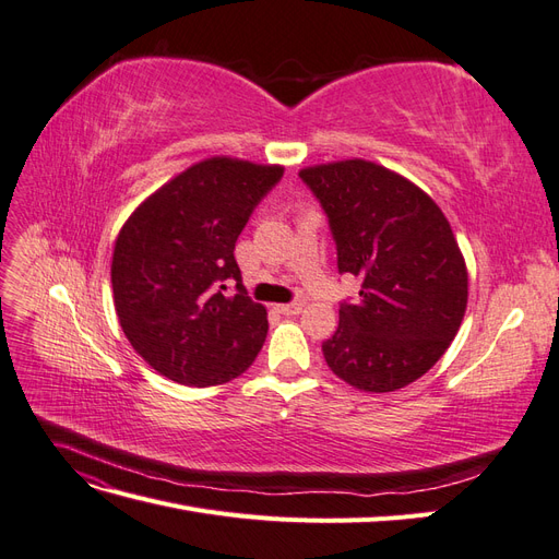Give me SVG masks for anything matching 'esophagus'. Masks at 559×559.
I'll use <instances>...</instances> for the list:
<instances>
[{
    "mask_svg": "<svg viewBox=\"0 0 559 559\" xmlns=\"http://www.w3.org/2000/svg\"><path fill=\"white\" fill-rule=\"evenodd\" d=\"M302 310V302H286V306H277V312H282V314H286V317H294V314H298Z\"/></svg>",
    "mask_w": 559,
    "mask_h": 559,
    "instance_id": "1",
    "label": "esophagus"
}]
</instances>
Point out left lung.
<instances>
[{"instance_id":"8db88e82","label":"left lung","mask_w":559,"mask_h":559,"mask_svg":"<svg viewBox=\"0 0 559 559\" xmlns=\"http://www.w3.org/2000/svg\"><path fill=\"white\" fill-rule=\"evenodd\" d=\"M329 218L337 273L361 277L359 302L321 352L333 373L364 392H394L443 357L466 312L468 275L436 202L368 160L298 175Z\"/></svg>"}]
</instances>
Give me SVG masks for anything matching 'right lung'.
I'll list each match as a JSON object with an SVG mask.
<instances>
[{
	"label": "right lung",
	"instance_id": "right-lung-1",
	"mask_svg": "<svg viewBox=\"0 0 559 559\" xmlns=\"http://www.w3.org/2000/svg\"><path fill=\"white\" fill-rule=\"evenodd\" d=\"M282 175L277 165L202 160L146 198L118 233L116 314L134 352L167 380L224 384L261 352L265 308L247 296L233 251Z\"/></svg>",
	"mask_w": 559,
	"mask_h": 559
}]
</instances>
